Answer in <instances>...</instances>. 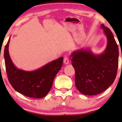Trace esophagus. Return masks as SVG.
Wrapping results in <instances>:
<instances>
[{
  "mask_svg": "<svg viewBox=\"0 0 122 122\" xmlns=\"http://www.w3.org/2000/svg\"><path fill=\"white\" fill-rule=\"evenodd\" d=\"M69 63V59H68V57L67 56H66L64 58V63L65 64H68Z\"/></svg>",
  "mask_w": 122,
  "mask_h": 122,
  "instance_id": "obj_1",
  "label": "esophagus"
}]
</instances>
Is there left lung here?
Masks as SVG:
<instances>
[{
    "instance_id": "8db88e82",
    "label": "left lung",
    "mask_w": 122,
    "mask_h": 122,
    "mask_svg": "<svg viewBox=\"0 0 122 122\" xmlns=\"http://www.w3.org/2000/svg\"><path fill=\"white\" fill-rule=\"evenodd\" d=\"M107 38L106 49L95 54L89 49L73 51L72 66L76 71L75 83L80 92L87 96L102 93L114 82L117 73L119 49L109 28L101 25Z\"/></svg>"
}]
</instances>
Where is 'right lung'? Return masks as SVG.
I'll return each mask as SVG.
<instances>
[{"mask_svg":"<svg viewBox=\"0 0 122 122\" xmlns=\"http://www.w3.org/2000/svg\"><path fill=\"white\" fill-rule=\"evenodd\" d=\"M10 38L5 46L4 56L8 78L13 88L21 94L34 98L44 97L52 86L54 78L63 65V57L51 61L33 71L18 69L9 53Z\"/></svg>","mask_w":122,"mask_h":122,"instance_id":"1","label":"right lung"}]
</instances>
